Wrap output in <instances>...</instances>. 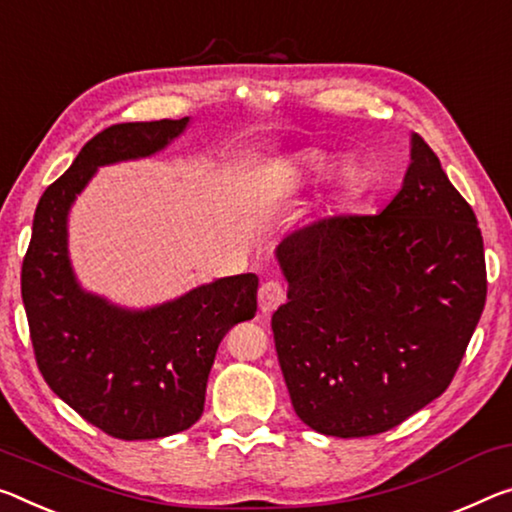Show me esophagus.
<instances>
[{
	"label": "esophagus",
	"instance_id": "obj_1",
	"mask_svg": "<svg viewBox=\"0 0 512 512\" xmlns=\"http://www.w3.org/2000/svg\"><path fill=\"white\" fill-rule=\"evenodd\" d=\"M257 298H259V310H262L264 314H271L275 307L285 303L287 289H285V285H280L278 280H269L259 287Z\"/></svg>",
	"mask_w": 512,
	"mask_h": 512
}]
</instances>
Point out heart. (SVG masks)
Wrapping results in <instances>:
<instances>
[{
  "label": "heart",
  "instance_id": "b5f03b06",
  "mask_svg": "<svg viewBox=\"0 0 512 512\" xmlns=\"http://www.w3.org/2000/svg\"><path fill=\"white\" fill-rule=\"evenodd\" d=\"M328 161L330 157L323 150L305 148V150L291 152L285 159L278 161V164H275V173L285 177V180L300 182V180H307V177H316L319 173H323L328 166ZM360 182H362V170L351 159L342 161V164H337L335 170H332V186H335L339 193L355 191L360 186Z\"/></svg>",
  "mask_w": 512,
  "mask_h": 512
}]
</instances>
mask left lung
Here are the masks:
<instances>
[{"instance_id": "obj_1", "label": "left lung", "mask_w": 512, "mask_h": 512, "mask_svg": "<svg viewBox=\"0 0 512 512\" xmlns=\"http://www.w3.org/2000/svg\"><path fill=\"white\" fill-rule=\"evenodd\" d=\"M275 257L289 285L275 351L316 433H385L449 387L488 294L483 237L419 134L383 212L321 218Z\"/></svg>"}]
</instances>
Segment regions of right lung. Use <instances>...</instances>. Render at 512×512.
Returning <instances> with one entry per match:
<instances>
[{"label": "right lung", "mask_w": 512, "mask_h": 512, "mask_svg": "<svg viewBox=\"0 0 512 512\" xmlns=\"http://www.w3.org/2000/svg\"><path fill=\"white\" fill-rule=\"evenodd\" d=\"M189 118L111 125L50 184L22 262L38 369L52 392L118 440H157L191 428L225 332L257 312V275L218 278L166 303L129 310L79 285L68 253V214L100 166L152 157Z\"/></svg>", "instance_id": "obj_1"}]
</instances>
